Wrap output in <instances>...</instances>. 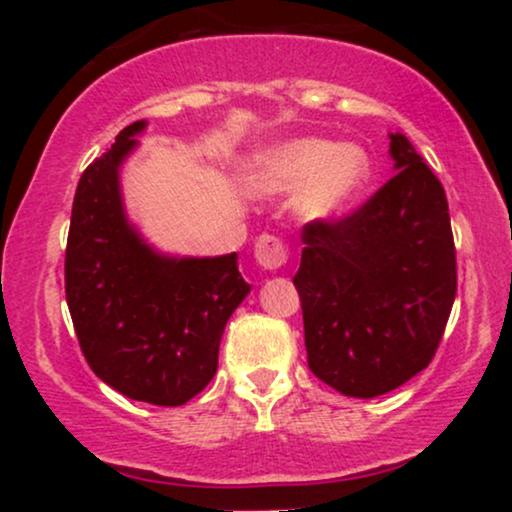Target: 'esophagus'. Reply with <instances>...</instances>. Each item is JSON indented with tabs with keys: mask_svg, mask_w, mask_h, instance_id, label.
<instances>
[{
	"mask_svg": "<svg viewBox=\"0 0 512 512\" xmlns=\"http://www.w3.org/2000/svg\"><path fill=\"white\" fill-rule=\"evenodd\" d=\"M255 257L262 269H279L281 264H286L289 252L276 236H260L255 243Z\"/></svg>",
	"mask_w": 512,
	"mask_h": 512,
	"instance_id": "1",
	"label": "esophagus"
}]
</instances>
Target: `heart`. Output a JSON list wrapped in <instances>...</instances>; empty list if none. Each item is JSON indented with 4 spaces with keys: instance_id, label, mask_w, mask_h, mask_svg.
I'll return each instance as SVG.
<instances>
[{
    "instance_id": "obj_1",
    "label": "heart",
    "mask_w": 512,
    "mask_h": 512,
    "mask_svg": "<svg viewBox=\"0 0 512 512\" xmlns=\"http://www.w3.org/2000/svg\"><path fill=\"white\" fill-rule=\"evenodd\" d=\"M373 178V161L358 144L298 137L257 151L245 170L255 195L298 192V214L305 221L330 223L351 209Z\"/></svg>"
}]
</instances>
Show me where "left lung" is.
Returning a JSON list of instances; mask_svg holds the SVG:
<instances>
[{
    "label": "left lung",
    "mask_w": 512,
    "mask_h": 512,
    "mask_svg": "<svg viewBox=\"0 0 512 512\" xmlns=\"http://www.w3.org/2000/svg\"><path fill=\"white\" fill-rule=\"evenodd\" d=\"M395 175L337 223H308L293 284L308 366L346 397L385 395L421 373L455 303L448 199L404 134H390Z\"/></svg>",
    "instance_id": "1"
}]
</instances>
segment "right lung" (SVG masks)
<instances>
[{
    "mask_svg": "<svg viewBox=\"0 0 512 512\" xmlns=\"http://www.w3.org/2000/svg\"><path fill=\"white\" fill-rule=\"evenodd\" d=\"M146 120L132 122L76 185L64 289L76 337L93 373L137 402L180 407L219 366L228 317L250 284L238 255L158 252L129 221L120 168Z\"/></svg>",
    "mask_w": 512,
    "mask_h": 512,
    "instance_id": "add662e5",
    "label": "right lung"
}]
</instances>
